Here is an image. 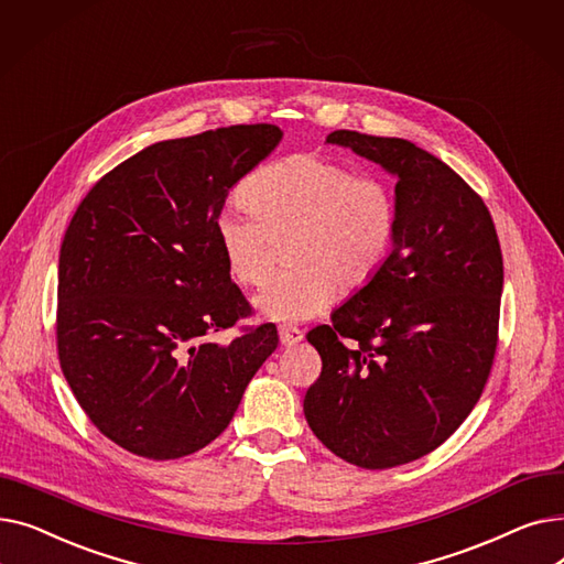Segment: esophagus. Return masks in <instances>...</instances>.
<instances>
[{
	"label": "esophagus",
	"instance_id": "esophagus-1",
	"mask_svg": "<svg viewBox=\"0 0 564 564\" xmlns=\"http://www.w3.org/2000/svg\"><path fill=\"white\" fill-rule=\"evenodd\" d=\"M279 336H281V345H285V347H292V345L304 340V332L297 327H281Z\"/></svg>",
	"mask_w": 564,
	"mask_h": 564
}]
</instances>
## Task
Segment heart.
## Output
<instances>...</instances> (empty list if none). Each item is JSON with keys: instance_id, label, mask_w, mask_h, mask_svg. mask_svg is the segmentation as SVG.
I'll return each mask as SVG.
<instances>
[{"instance_id": "heart-1", "label": "heart", "mask_w": 564, "mask_h": 564, "mask_svg": "<svg viewBox=\"0 0 564 564\" xmlns=\"http://www.w3.org/2000/svg\"><path fill=\"white\" fill-rule=\"evenodd\" d=\"M249 213L221 207L213 240L226 274L240 285L264 279L272 242L285 240L288 270L253 300L276 322L327 311L338 288L354 294L387 267L398 237V200L387 181L322 153H294L256 171L242 187Z\"/></svg>"}]
</instances>
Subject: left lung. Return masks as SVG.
I'll return each instance as SVG.
<instances>
[{"instance_id": "8db88e82", "label": "left lung", "mask_w": 564, "mask_h": 564, "mask_svg": "<svg viewBox=\"0 0 564 564\" xmlns=\"http://www.w3.org/2000/svg\"><path fill=\"white\" fill-rule=\"evenodd\" d=\"M327 143L398 177V237L379 276L308 332L322 372L304 413L340 459L393 468L438 448L482 395L498 343L500 245L482 198L416 143L351 130Z\"/></svg>"}]
</instances>
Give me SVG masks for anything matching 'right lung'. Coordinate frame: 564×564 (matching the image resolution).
I'll return each mask as SVG.
<instances>
[{"mask_svg":"<svg viewBox=\"0 0 564 564\" xmlns=\"http://www.w3.org/2000/svg\"><path fill=\"white\" fill-rule=\"evenodd\" d=\"M281 137L258 123L158 141L102 175L70 219L58 253V364L88 421L132 455L205 448L279 345L274 324L228 345L203 336L251 315L213 219Z\"/></svg>","mask_w":564,"mask_h":564,"instance_id":"add662e5","label":"right lung"}]
</instances>
